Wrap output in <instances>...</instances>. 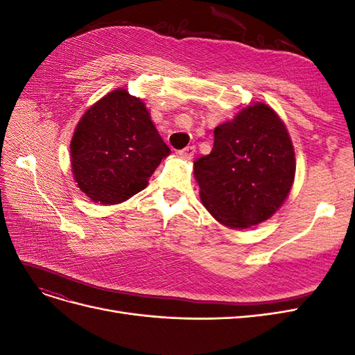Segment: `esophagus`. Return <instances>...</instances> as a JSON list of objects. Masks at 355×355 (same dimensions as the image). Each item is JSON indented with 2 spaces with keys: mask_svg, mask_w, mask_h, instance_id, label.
<instances>
[{
  "mask_svg": "<svg viewBox=\"0 0 355 355\" xmlns=\"http://www.w3.org/2000/svg\"><path fill=\"white\" fill-rule=\"evenodd\" d=\"M194 154H196V146H187V148H184V149H180L179 151V155L180 157H184V158H188V159H191L192 157H194Z\"/></svg>",
  "mask_w": 355,
  "mask_h": 355,
  "instance_id": "esophagus-1",
  "label": "esophagus"
}]
</instances>
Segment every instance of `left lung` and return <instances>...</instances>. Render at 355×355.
Returning a JSON list of instances; mask_svg holds the SVG:
<instances>
[{
    "mask_svg": "<svg viewBox=\"0 0 355 355\" xmlns=\"http://www.w3.org/2000/svg\"><path fill=\"white\" fill-rule=\"evenodd\" d=\"M295 171L287 128L271 106L261 102L214 128L211 153L194 163L202 206L232 230L270 219L292 189Z\"/></svg>",
    "mask_w": 355,
    "mask_h": 355,
    "instance_id": "8db88e82",
    "label": "left lung"
}]
</instances>
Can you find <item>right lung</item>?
Masks as SVG:
<instances>
[{
    "label": "right lung",
    "instance_id": "right-lung-1",
    "mask_svg": "<svg viewBox=\"0 0 355 355\" xmlns=\"http://www.w3.org/2000/svg\"><path fill=\"white\" fill-rule=\"evenodd\" d=\"M168 154L145 103L124 89L90 106L71 141L75 182L93 202L105 206L145 189Z\"/></svg>",
    "mask_w": 355,
    "mask_h": 355
}]
</instances>
